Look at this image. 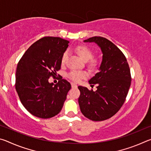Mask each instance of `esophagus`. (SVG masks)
Returning a JSON list of instances; mask_svg holds the SVG:
<instances>
[{
	"mask_svg": "<svg viewBox=\"0 0 151 151\" xmlns=\"http://www.w3.org/2000/svg\"><path fill=\"white\" fill-rule=\"evenodd\" d=\"M71 86H72V88H76V87H77V85H76V84L72 83H71Z\"/></svg>",
	"mask_w": 151,
	"mask_h": 151,
	"instance_id": "1",
	"label": "esophagus"
}]
</instances>
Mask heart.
Here are the masks:
<instances>
[{"instance_id": "heart-1", "label": "heart", "mask_w": 151, "mask_h": 151, "mask_svg": "<svg viewBox=\"0 0 151 151\" xmlns=\"http://www.w3.org/2000/svg\"><path fill=\"white\" fill-rule=\"evenodd\" d=\"M76 52L77 53L78 55L81 57V59H83L84 61H87L90 60V58L93 57V52L90 48H88L87 46L85 45H78L75 48ZM68 56V53L67 51H65L62 55L61 57L60 63L62 65H64L67 60ZM88 65L91 68H95L98 65V60L95 58H91L89 61ZM68 78L71 80L75 82L80 81L81 79L85 78L86 76V74L85 72H82V71H75L73 70L68 73Z\"/></svg>"}]
</instances>
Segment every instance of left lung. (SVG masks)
<instances>
[{"label": "left lung", "instance_id": "1", "mask_svg": "<svg viewBox=\"0 0 151 151\" xmlns=\"http://www.w3.org/2000/svg\"><path fill=\"white\" fill-rule=\"evenodd\" d=\"M94 42L103 53L99 73L88 81L96 84V91L78 86V104L84 116L94 121H101L114 115L124 103L131 83L127 58L121 50L105 38L93 37L84 40Z\"/></svg>", "mask_w": 151, "mask_h": 151}]
</instances>
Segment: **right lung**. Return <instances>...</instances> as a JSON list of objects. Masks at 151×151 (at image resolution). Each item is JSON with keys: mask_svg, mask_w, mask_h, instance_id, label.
Wrapping results in <instances>:
<instances>
[{"mask_svg": "<svg viewBox=\"0 0 151 151\" xmlns=\"http://www.w3.org/2000/svg\"><path fill=\"white\" fill-rule=\"evenodd\" d=\"M68 43L60 37H43L28 48L18 63L15 88L22 105L32 115L51 118L63 108L70 84L61 78L54 85L48 78L60 70Z\"/></svg>", "mask_w": 151, "mask_h": 151, "instance_id": "obj_1", "label": "right lung"}]
</instances>
